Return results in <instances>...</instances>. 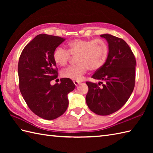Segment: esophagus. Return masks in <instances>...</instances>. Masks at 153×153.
<instances>
[{
  "label": "esophagus",
  "instance_id": "obj_1",
  "mask_svg": "<svg viewBox=\"0 0 153 153\" xmlns=\"http://www.w3.org/2000/svg\"><path fill=\"white\" fill-rule=\"evenodd\" d=\"M74 83L75 85L77 86L80 83V82H77V81H74Z\"/></svg>",
  "mask_w": 153,
  "mask_h": 153
}]
</instances>
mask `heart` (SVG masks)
<instances>
[{"label": "heart", "mask_w": 153, "mask_h": 153, "mask_svg": "<svg viewBox=\"0 0 153 153\" xmlns=\"http://www.w3.org/2000/svg\"><path fill=\"white\" fill-rule=\"evenodd\" d=\"M68 51L58 47L53 53V59L60 66H64L69 62L71 54L77 57L78 64L68 67L62 71L64 78L73 81L82 80L84 75L90 69L96 71L105 64L108 56V47L105 41L100 39H75L68 44Z\"/></svg>", "instance_id": "obj_1"}]
</instances>
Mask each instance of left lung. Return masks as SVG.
Returning <instances> with one entry per match:
<instances>
[{
  "label": "left lung",
  "mask_w": 153,
  "mask_h": 153,
  "mask_svg": "<svg viewBox=\"0 0 153 153\" xmlns=\"http://www.w3.org/2000/svg\"><path fill=\"white\" fill-rule=\"evenodd\" d=\"M108 45V53L103 66L93 75L104 82L102 86L87 82L85 99L89 109L100 116L116 112L128 101L134 91L136 60L129 45L122 39L110 34L100 35Z\"/></svg>",
  "instance_id": "8db88e82"
}]
</instances>
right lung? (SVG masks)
I'll return each instance as SVG.
<instances>
[{"mask_svg": "<svg viewBox=\"0 0 153 153\" xmlns=\"http://www.w3.org/2000/svg\"><path fill=\"white\" fill-rule=\"evenodd\" d=\"M64 41L60 37L38 35L25 47L19 59V87L23 98L32 112L45 120L56 119L66 112L68 93L76 87L67 78L51 85L58 76L53 53Z\"/></svg>", "mask_w": 153, "mask_h": 153, "instance_id": "right-lung-1", "label": "right lung"}]
</instances>
